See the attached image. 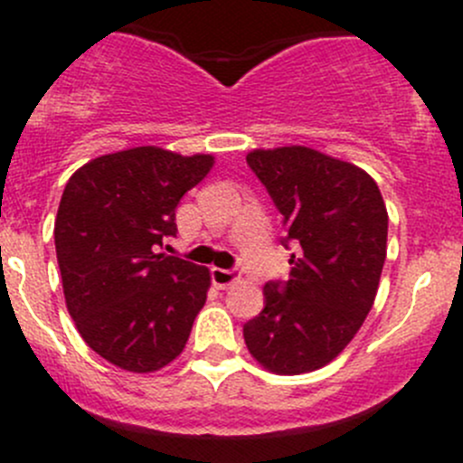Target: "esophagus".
Here are the masks:
<instances>
[{"label": "esophagus", "mask_w": 463, "mask_h": 463, "mask_svg": "<svg viewBox=\"0 0 463 463\" xmlns=\"http://www.w3.org/2000/svg\"><path fill=\"white\" fill-rule=\"evenodd\" d=\"M210 275H213V284H214V287H217V288H228V287H231V284L237 279L235 270H231V269H217V266H214V269L210 270Z\"/></svg>", "instance_id": "34e87169"}]
</instances>
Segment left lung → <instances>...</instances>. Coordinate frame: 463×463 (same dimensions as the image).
<instances>
[{"instance_id": "left-lung-1", "label": "left lung", "mask_w": 463, "mask_h": 463, "mask_svg": "<svg viewBox=\"0 0 463 463\" xmlns=\"http://www.w3.org/2000/svg\"><path fill=\"white\" fill-rule=\"evenodd\" d=\"M246 163L284 214L296 246L287 282L264 287V309L244 325L255 361L273 374L325 367L370 314L387 253V210L376 181L318 149H253Z\"/></svg>"}]
</instances>
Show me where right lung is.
Instances as JSON below:
<instances>
[{"label": "right lung", "mask_w": 463, "mask_h": 463, "mask_svg": "<svg viewBox=\"0 0 463 463\" xmlns=\"http://www.w3.org/2000/svg\"><path fill=\"white\" fill-rule=\"evenodd\" d=\"M214 156L145 147L76 170L55 217L64 300L85 343L120 370L147 374L184 352L210 270L158 253L176 235L181 197Z\"/></svg>", "instance_id": "add662e5"}]
</instances>
